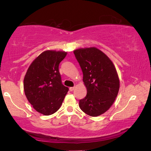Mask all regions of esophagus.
<instances>
[{
	"label": "esophagus",
	"mask_w": 151,
	"mask_h": 151,
	"mask_svg": "<svg viewBox=\"0 0 151 151\" xmlns=\"http://www.w3.org/2000/svg\"><path fill=\"white\" fill-rule=\"evenodd\" d=\"M74 89H75V86H73V87H70V88H69L70 91H73Z\"/></svg>",
	"instance_id": "obj_1"
}]
</instances>
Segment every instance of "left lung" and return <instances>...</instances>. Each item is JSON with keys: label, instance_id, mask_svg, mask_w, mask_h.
<instances>
[{"label": "left lung", "instance_id": "left-lung-1", "mask_svg": "<svg viewBox=\"0 0 151 151\" xmlns=\"http://www.w3.org/2000/svg\"><path fill=\"white\" fill-rule=\"evenodd\" d=\"M83 73L87 94L79 101V106L91 116L103 114L113 104L119 93V79L109 58L98 48H80L74 51Z\"/></svg>", "mask_w": 151, "mask_h": 151}]
</instances>
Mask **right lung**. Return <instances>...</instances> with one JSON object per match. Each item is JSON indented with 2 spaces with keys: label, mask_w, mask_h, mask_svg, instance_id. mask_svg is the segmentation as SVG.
Returning a JSON list of instances; mask_svg holds the SVG:
<instances>
[{
  "label": "right lung",
  "mask_w": 151,
  "mask_h": 151,
  "mask_svg": "<svg viewBox=\"0 0 151 151\" xmlns=\"http://www.w3.org/2000/svg\"><path fill=\"white\" fill-rule=\"evenodd\" d=\"M66 55L60 51L41 53L28 68L24 91L29 103L37 112L50 115L57 112L68 91L61 81L58 66Z\"/></svg>",
  "instance_id": "right-lung-1"
}]
</instances>
